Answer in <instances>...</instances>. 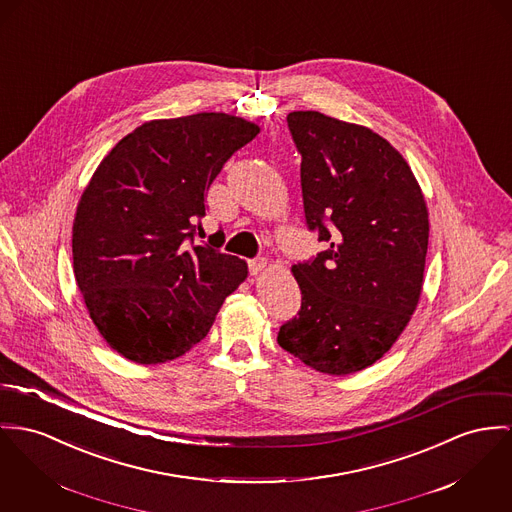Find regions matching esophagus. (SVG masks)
<instances>
[{
	"instance_id": "1",
	"label": "esophagus",
	"mask_w": 512,
	"mask_h": 512,
	"mask_svg": "<svg viewBox=\"0 0 512 512\" xmlns=\"http://www.w3.org/2000/svg\"><path fill=\"white\" fill-rule=\"evenodd\" d=\"M267 267H269V261H267L265 257H259V259H251V261H249V273H251V275H259V273H263Z\"/></svg>"
}]
</instances>
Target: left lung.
Wrapping results in <instances>:
<instances>
[{"label":"left lung","mask_w":512,"mask_h":512,"mask_svg":"<svg viewBox=\"0 0 512 512\" xmlns=\"http://www.w3.org/2000/svg\"><path fill=\"white\" fill-rule=\"evenodd\" d=\"M304 212L325 249L292 265L302 308L278 345L306 366L345 376L392 349L417 310L429 210L405 158L374 130L294 111Z\"/></svg>","instance_id":"obj_1"}]
</instances>
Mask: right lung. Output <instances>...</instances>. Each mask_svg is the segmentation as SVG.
<instances>
[{"instance_id":"right-lung-1","label":"right lung","mask_w":512,"mask_h":512,"mask_svg":"<svg viewBox=\"0 0 512 512\" xmlns=\"http://www.w3.org/2000/svg\"><path fill=\"white\" fill-rule=\"evenodd\" d=\"M259 126L226 113L150 120L103 158L79 198L72 253L89 317L136 364L183 356L210 331L247 263L195 243L206 191ZM222 236V232L214 234Z\"/></svg>"}]
</instances>
